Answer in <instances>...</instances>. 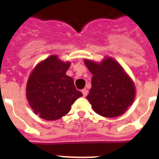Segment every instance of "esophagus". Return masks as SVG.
I'll return each instance as SVG.
<instances>
[{
  "instance_id": "obj_1",
  "label": "esophagus",
  "mask_w": 159,
  "mask_h": 159,
  "mask_svg": "<svg viewBox=\"0 0 159 159\" xmlns=\"http://www.w3.org/2000/svg\"><path fill=\"white\" fill-rule=\"evenodd\" d=\"M82 94H83V97H87V93H88V91L87 89H82Z\"/></svg>"
}]
</instances>
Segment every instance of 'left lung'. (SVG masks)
Listing matches in <instances>:
<instances>
[{"mask_svg":"<svg viewBox=\"0 0 159 159\" xmlns=\"http://www.w3.org/2000/svg\"><path fill=\"white\" fill-rule=\"evenodd\" d=\"M84 63L92 74V88L87 99L93 111L106 118L123 115L135 97V86L131 77L111 57L100 62L85 59Z\"/></svg>","mask_w":159,"mask_h":159,"instance_id":"1","label":"left lung"}]
</instances>
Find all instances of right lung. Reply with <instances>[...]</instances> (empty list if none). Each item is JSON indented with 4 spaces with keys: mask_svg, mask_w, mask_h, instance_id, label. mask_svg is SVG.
Returning <instances> with one entry per match:
<instances>
[{
    "mask_svg": "<svg viewBox=\"0 0 159 159\" xmlns=\"http://www.w3.org/2000/svg\"><path fill=\"white\" fill-rule=\"evenodd\" d=\"M71 62L51 55L32 70L26 84V98L34 113L46 120L66 116L82 96L72 77L66 75Z\"/></svg>",
    "mask_w": 159,
    "mask_h": 159,
    "instance_id": "right-lung-1",
    "label": "right lung"
}]
</instances>
